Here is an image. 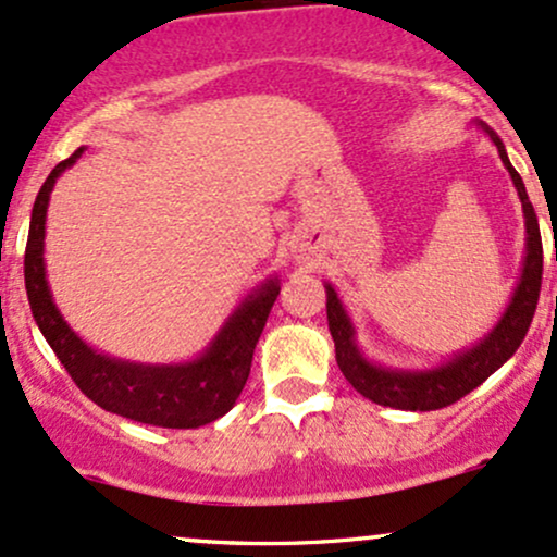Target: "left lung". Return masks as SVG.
Returning a JSON list of instances; mask_svg holds the SVG:
<instances>
[{
  "label": "left lung",
  "mask_w": 557,
  "mask_h": 557,
  "mask_svg": "<svg viewBox=\"0 0 557 557\" xmlns=\"http://www.w3.org/2000/svg\"><path fill=\"white\" fill-rule=\"evenodd\" d=\"M492 143L497 145L499 158L505 169L510 171L512 185L518 189V198L523 206V219H527V259H523V272L518 280V288L512 293V301L507 304L505 314L499 317L492 333L484 335L473 348L455 354L447 364L431 370H394L372 364L357 346L354 325L348 320L344 304L333 285H325L327 293V327L335 341V362L341 372L364 399L375 405L394 409H412V412H428V409H442L460 401L462 396L479 388L492 372H497L512 354L518 351L521 341L527 338L531 320H534L536 301H540L542 288V235L540 222H536L534 206H531L527 187H523L521 174L507 161L503 139L488 126L481 124Z\"/></svg>",
  "instance_id": "1"
}]
</instances>
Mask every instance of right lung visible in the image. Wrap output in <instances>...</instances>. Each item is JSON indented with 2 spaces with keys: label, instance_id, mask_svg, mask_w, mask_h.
<instances>
[{
  "label": "right lung",
  "instance_id": "obj_1",
  "mask_svg": "<svg viewBox=\"0 0 557 557\" xmlns=\"http://www.w3.org/2000/svg\"><path fill=\"white\" fill-rule=\"evenodd\" d=\"M78 148L60 161L41 185L30 211L26 243V293L36 325L60 364L69 370L82 394L97 407L137 423L161 428H200L227 414L248 381L253 348L267 317L280 296L277 280H267L240 304L211 346L185 364H139L108 357L84 344L52 301L45 272V222L58 176L82 158Z\"/></svg>",
  "mask_w": 557,
  "mask_h": 557
}]
</instances>
